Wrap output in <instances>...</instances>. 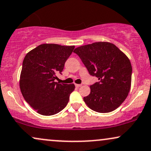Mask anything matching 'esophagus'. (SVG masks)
<instances>
[{
  "label": "esophagus",
  "mask_w": 151,
  "mask_h": 151,
  "mask_svg": "<svg viewBox=\"0 0 151 151\" xmlns=\"http://www.w3.org/2000/svg\"><path fill=\"white\" fill-rule=\"evenodd\" d=\"M75 86L77 87V88H79V87L81 86V84H78V83H75Z\"/></svg>",
  "instance_id": "34e87169"
}]
</instances>
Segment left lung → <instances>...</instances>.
Here are the masks:
<instances>
[{
  "label": "left lung",
  "instance_id": "left-lung-1",
  "mask_svg": "<svg viewBox=\"0 0 151 151\" xmlns=\"http://www.w3.org/2000/svg\"><path fill=\"white\" fill-rule=\"evenodd\" d=\"M74 52L91 75L99 80L90 86V94L83 98L87 106L101 113L112 112L120 106L132 83V68L127 56L115 44L106 41L79 46Z\"/></svg>",
  "mask_w": 151,
  "mask_h": 151
}]
</instances>
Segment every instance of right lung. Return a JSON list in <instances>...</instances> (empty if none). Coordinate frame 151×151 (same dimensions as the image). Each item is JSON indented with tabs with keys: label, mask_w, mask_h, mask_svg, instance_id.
Wrapping results in <instances>:
<instances>
[{
	"label": "right lung",
	"mask_w": 151,
	"mask_h": 151,
	"mask_svg": "<svg viewBox=\"0 0 151 151\" xmlns=\"http://www.w3.org/2000/svg\"><path fill=\"white\" fill-rule=\"evenodd\" d=\"M74 46L43 43L27 52L23 60L19 87L24 99L38 113L55 115L68 105L74 83L55 82Z\"/></svg>",
	"instance_id": "1"
}]
</instances>
